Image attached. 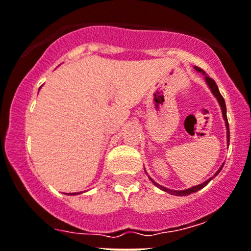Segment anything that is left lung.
Here are the masks:
<instances>
[{
  "mask_svg": "<svg viewBox=\"0 0 251 251\" xmlns=\"http://www.w3.org/2000/svg\"><path fill=\"white\" fill-rule=\"evenodd\" d=\"M195 70H196V71H198V72H201V74H202L203 76H205V81H206V83H207V86L210 87V89H211V92H212V94H213V96L216 97V98H217V101H218V103H220L221 109H222V115H223V119H225V121H226V126H227V141H228V145H229V125H228V120H227V108H226L225 99H223V97L221 96L220 89H218V87H217V84H216V82L213 81V79L211 78V77H208L207 75H206V72L203 71V70H201L200 67L196 66V67H195ZM222 168H223V165H222V167L220 168V169L217 170V172H216V174L213 175V177H215L216 175H217L218 173L221 172V169H222ZM150 179H151V177H150ZM211 179H212V177H210V179H208V180H206V181H205V182H202V184H199V185H196V186L190 187V189H186V190H180V191H177V190H170V189H168V187H164V186H162V185L157 184V182H155L154 180H153V179H151V181H152L153 184L155 185V186L159 187L160 190L165 191V193L170 194V195H175V196H186V195H190V194L196 193V191L201 190V189H202V187H205L206 185H207L208 182L211 181Z\"/></svg>",
  "mask_w": 251,
  "mask_h": 251,
  "instance_id": "1",
  "label": "left lung"
}]
</instances>
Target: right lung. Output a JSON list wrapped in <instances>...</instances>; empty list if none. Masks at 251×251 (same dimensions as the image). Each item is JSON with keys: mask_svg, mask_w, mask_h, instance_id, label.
<instances>
[{"mask_svg": "<svg viewBox=\"0 0 251 251\" xmlns=\"http://www.w3.org/2000/svg\"><path fill=\"white\" fill-rule=\"evenodd\" d=\"M71 195H76V194H71Z\"/></svg>", "mask_w": 251, "mask_h": 251, "instance_id": "right-lung-1", "label": "right lung"}]
</instances>
